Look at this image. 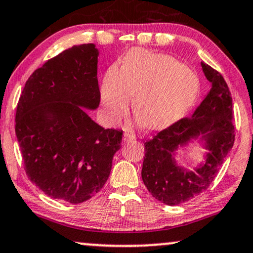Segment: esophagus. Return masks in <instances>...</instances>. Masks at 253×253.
Wrapping results in <instances>:
<instances>
[{"mask_svg":"<svg viewBox=\"0 0 253 253\" xmlns=\"http://www.w3.org/2000/svg\"><path fill=\"white\" fill-rule=\"evenodd\" d=\"M134 139H135V135L132 133H125L124 134V142H127V143L132 142Z\"/></svg>","mask_w":253,"mask_h":253,"instance_id":"1","label":"esophagus"}]
</instances>
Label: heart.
Returning a JSON list of instances; mask_svg holds the SVG:
<instances>
[{
    "instance_id": "b5f03b06",
    "label": "heart",
    "mask_w": 253,
    "mask_h": 253,
    "mask_svg": "<svg viewBox=\"0 0 253 253\" xmlns=\"http://www.w3.org/2000/svg\"><path fill=\"white\" fill-rule=\"evenodd\" d=\"M133 107L139 123L162 129L182 119L196 103L200 79L193 70L165 53L133 49L121 70L111 66L101 85V103L108 119L119 123Z\"/></svg>"
}]
</instances>
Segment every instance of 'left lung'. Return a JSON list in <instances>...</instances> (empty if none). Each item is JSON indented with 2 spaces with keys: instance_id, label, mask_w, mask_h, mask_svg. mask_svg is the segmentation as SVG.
Segmentation results:
<instances>
[{
  "instance_id": "8db88e82",
  "label": "left lung",
  "mask_w": 253,
  "mask_h": 253,
  "mask_svg": "<svg viewBox=\"0 0 253 253\" xmlns=\"http://www.w3.org/2000/svg\"><path fill=\"white\" fill-rule=\"evenodd\" d=\"M211 88L190 118L176 121L145 142L141 176L153 197L177 206L197 196L212 183L235 142L232 98L223 76L202 63ZM198 139L208 152L205 161L188 171L174 159L177 150Z\"/></svg>"
}]
</instances>
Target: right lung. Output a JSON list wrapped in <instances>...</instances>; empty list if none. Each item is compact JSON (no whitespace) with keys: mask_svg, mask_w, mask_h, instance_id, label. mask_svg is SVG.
<instances>
[{"mask_svg":"<svg viewBox=\"0 0 253 253\" xmlns=\"http://www.w3.org/2000/svg\"><path fill=\"white\" fill-rule=\"evenodd\" d=\"M99 51L81 44L29 77L16 110L15 132L29 180L47 196L78 204L110 176L123 130L105 129L86 110L100 103Z\"/></svg>","mask_w":253,"mask_h":253,"instance_id":"add662e5","label":"right lung"}]
</instances>
